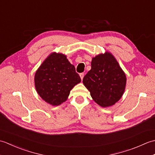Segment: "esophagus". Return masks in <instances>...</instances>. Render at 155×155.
<instances>
[{
    "label": "esophagus",
    "mask_w": 155,
    "mask_h": 155,
    "mask_svg": "<svg viewBox=\"0 0 155 155\" xmlns=\"http://www.w3.org/2000/svg\"><path fill=\"white\" fill-rule=\"evenodd\" d=\"M80 77H81V80H83V77H84V73H81L80 74Z\"/></svg>",
    "instance_id": "esophagus-1"
}]
</instances>
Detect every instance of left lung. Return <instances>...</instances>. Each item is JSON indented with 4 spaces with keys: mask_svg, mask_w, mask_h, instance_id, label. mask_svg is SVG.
<instances>
[{
    "mask_svg": "<svg viewBox=\"0 0 155 155\" xmlns=\"http://www.w3.org/2000/svg\"><path fill=\"white\" fill-rule=\"evenodd\" d=\"M83 82L93 99L101 107H108L123 96L127 78L114 56L106 52L93 58L91 69Z\"/></svg>",
    "mask_w": 155,
    "mask_h": 155,
    "instance_id": "1",
    "label": "left lung"
}]
</instances>
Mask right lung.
<instances>
[{
  "mask_svg": "<svg viewBox=\"0 0 155 155\" xmlns=\"http://www.w3.org/2000/svg\"><path fill=\"white\" fill-rule=\"evenodd\" d=\"M81 81L74 66L67 56L52 52L39 67L35 75L36 90L40 97L52 106L67 100L70 92Z\"/></svg>",
  "mask_w": 155,
  "mask_h": 155,
  "instance_id": "add662e5",
  "label": "right lung"
}]
</instances>
